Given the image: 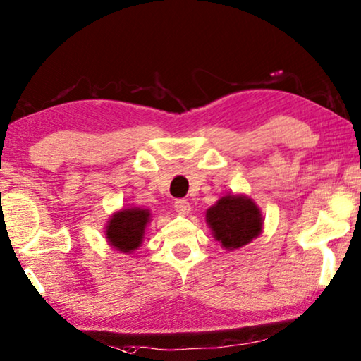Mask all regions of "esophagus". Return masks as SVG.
Instances as JSON below:
<instances>
[{"label": "esophagus", "instance_id": "1", "mask_svg": "<svg viewBox=\"0 0 361 361\" xmlns=\"http://www.w3.org/2000/svg\"><path fill=\"white\" fill-rule=\"evenodd\" d=\"M174 207H176V211H177V212L182 214V216H187V214L190 212V209H192L190 203H188V201H187V200H184V198L176 200V201H174Z\"/></svg>", "mask_w": 361, "mask_h": 361}]
</instances>
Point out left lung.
I'll use <instances>...</instances> for the list:
<instances>
[{
    "label": "left lung",
    "instance_id": "1",
    "mask_svg": "<svg viewBox=\"0 0 361 361\" xmlns=\"http://www.w3.org/2000/svg\"><path fill=\"white\" fill-rule=\"evenodd\" d=\"M206 224L224 249L235 250L262 235L260 207L247 195H225L206 211Z\"/></svg>",
    "mask_w": 361,
    "mask_h": 361
}]
</instances>
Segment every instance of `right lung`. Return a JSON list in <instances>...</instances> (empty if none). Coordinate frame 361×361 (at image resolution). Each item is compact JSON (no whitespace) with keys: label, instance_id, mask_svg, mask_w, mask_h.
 Here are the masks:
<instances>
[{"label":"right lung","instance_id":"obj_1","mask_svg":"<svg viewBox=\"0 0 361 361\" xmlns=\"http://www.w3.org/2000/svg\"><path fill=\"white\" fill-rule=\"evenodd\" d=\"M152 214L145 207H123L112 214L104 226L106 241L120 254H133L141 247Z\"/></svg>","mask_w":361,"mask_h":361}]
</instances>
